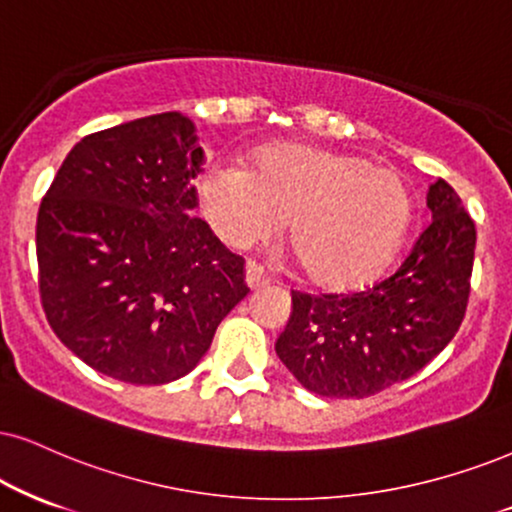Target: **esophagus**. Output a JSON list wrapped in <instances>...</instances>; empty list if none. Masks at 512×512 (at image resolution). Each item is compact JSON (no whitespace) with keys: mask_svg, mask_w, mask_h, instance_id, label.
<instances>
[{"mask_svg":"<svg viewBox=\"0 0 512 512\" xmlns=\"http://www.w3.org/2000/svg\"><path fill=\"white\" fill-rule=\"evenodd\" d=\"M246 285L251 289H263L270 285V275L263 270V266H258L256 261L246 263Z\"/></svg>","mask_w":512,"mask_h":512,"instance_id":"esophagus-1","label":"esophagus"}]
</instances>
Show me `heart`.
Returning <instances> with one entry per match:
<instances>
[{"mask_svg": "<svg viewBox=\"0 0 512 512\" xmlns=\"http://www.w3.org/2000/svg\"><path fill=\"white\" fill-rule=\"evenodd\" d=\"M194 187L201 216L232 249L268 242L289 218V251L306 280L327 292L368 285L413 220L401 175L311 144L258 149L249 170L213 163Z\"/></svg>", "mask_w": 512, "mask_h": 512, "instance_id": "heart-1", "label": "heart"}]
</instances>
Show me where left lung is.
I'll list each match as a JSON object with an SVG mask.
<instances>
[{
  "instance_id": "8db88e82",
  "label": "left lung",
  "mask_w": 512,
  "mask_h": 512,
  "mask_svg": "<svg viewBox=\"0 0 512 512\" xmlns=\"http://www.w3.org/2000/svg\"><path fill=\"white\" fill-rule=\"evenodd\" d=\"M432 223L406 261L356 294L292 292L275 351L308 391L365 399L420 372L456 337L470 296L477 232L446 180L427 192Z\"/></svg>"
}]
</instances>
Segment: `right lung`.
Here are the masks:
<instances>
[{"label":"right lung","instance_id":"right-lung-1","mask_svg":"<svg viewBox=\"0 0 512 512\" xmlns=\"http://www.w3.org/2000/svg\"><path fill=\"white\" fill-rule=\"evenodd\" d=\"M197 140L178 111L94 132L68 151L40 204L44 315L80 361L113 380L185 377L249 294L244 258L192 218Z\"/></svg>","mask_w":512,"mask_h":512}]
</instances>
